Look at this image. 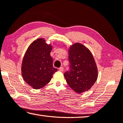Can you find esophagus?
<instances>
[{"mask_svg": "<svg viewBox=\"0 0 123 123\" xmlns=\"http://www.w3.org/2000/svg\"><path fill=\"white\" fill-rule=\"evenodd\" d=\"M59 71H60L62 72V71H64V68H62V67H61V68H59Z\"/></svg>", "mask_w": 123, "mask_h": 123, "instance_id": "34e87169", "label": "esophagus"}]
</instances>
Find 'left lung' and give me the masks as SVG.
Returning <instances> with one entry per match:
<instances>
[{
  "instance_id": "left-lung-1",
  "label": "left lung",
  "mask_w": 123,
  "mask_h": 123,
  "mask_svg": "<svg viewBox=\"0 0 123 123\" xmlns=\"http://www.w3.org/2000/svg\"><path fill=\"white\" fill-rule=\"evenodd\" d=\"M68 52L70 71L64 74L66 82L77 93L88 91L98 77V69L93 55L88 49L80 43L70 45Z\"/></svg>"
}]
</instances>
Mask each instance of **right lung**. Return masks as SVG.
Wrapping results in <instances>:
<instances>
[{
    "mask_svg": "<svg viewBox=\"0 0 123 123\" xmlns=\"http://www.w3.org/2000/svg\"><path fill=\"white\" fill-rule=\"evenodd\" d=\"M51 44L45 38L34 41L28 48L23 58L21 74L25 81L35 89H40L50 81L57 69L53 67L50 55Z\"/></svg>",
    "mask_w": 123,
    "mask_h": 123,
    "instance_id": "right-lung-1",
    "label": "right lung"
}]
</instances>
